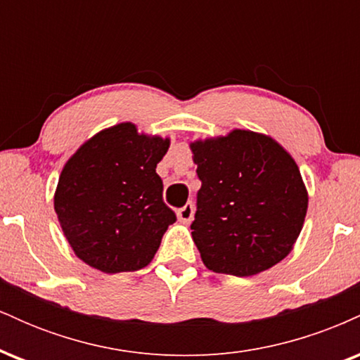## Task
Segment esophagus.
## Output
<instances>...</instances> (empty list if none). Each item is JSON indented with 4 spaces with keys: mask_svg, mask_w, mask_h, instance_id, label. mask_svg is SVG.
<instances>
[{
    "mask_svg": "<svg viewBox=\"0 0 360 360\" xmlns=\"http://www.w3.org/2000/svg\"><path fill=\"white\" fill-rule=\"evenodd\" d=\"M193 217H194V205L191 203V201H188L183 208L177 210V218H179L181 221L189 223L193 220Z\"/></svg>",
    "mask_w": 360,
    "mask_h": 360,
    "instance_id": "34e87169",
    "label": "esophagus"
}]
</instances>
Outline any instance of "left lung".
Segmentation results:
<instances>
[{
	"label": "left lung",
	"instance_id": "1",
	"mask_svg": "<svg viewBox=\"0 0 360 360\" xmlns=\"http://www.w3.org/2000/svg\"><path fill=\"white\" fill-rule=\"evenodd\" d=\"M191 150L201 181L191 235L205 266L245 278L281 262L308 208L292 157L249 130L191 143Z\"/></svg>",
	"mask_w": 360,
	"mask_h": 360
}]
</instances>
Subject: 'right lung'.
Segmentation results:
<instances>
[{
	"label": "right lung",
	"mask_w": 360,
	"mask_h": 360,
	"mask_svg": "<svg viewBox=\"0 0 360 360\" xmlns=\"http://www.w3.org/2000/svg\"><path fill=\"white\" fill-rule=\"evenodd\" d=\"M167 148V139L120 123L88 140L62 169L53 208L72 250L91 267L117 274L154 259L176 221L155 172Z\"/></svg>",
	"instance_id": "1"
}]
</instances>
